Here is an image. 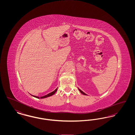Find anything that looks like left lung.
Segmentation results:
<instances>
[{
	"instance_id": "1",
	"label": "left lung",
	"mask_w": 135,
	"mask_h": 135,
	"mask_svg": "<svg viewBox=\"0 0 135 135\" xmlns=\"http://www.w3.org/2000/svg\"><path fill=\"white\" fill-rule=\"evenodd\" d=\"M78 90H79L80 91V93H81V94H83V95H86V94H85V93H84V91H82L81 90H80L79 89H78Z\"/></svg>"
}]
</instances>
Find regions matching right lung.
Returning a JSON list of instances; mask_svg holds the SVG:
<instances>
[{"mask_svg": "<svg viewBox=\"0 0 135 135\" xmlns=\"http://www.w3.org/2000/svg\"><path fill=\"white\" fill-rule=\"evenodd\" d=\"M57 89H58V88H57L56 90H55L54 91H52L51 93H49V94H48L47 95H45V96H44L43 97H39L35 96H33L32 95V96L34 97H35V98H40V99H43V98H47V97H49L51 96L52 95H53L54 94H55V93L57 91Z\"/></svg>", "mask_w": 135, "mask_h": 135, "instance_id": "1", "label": "right lung"}]
</instances>
